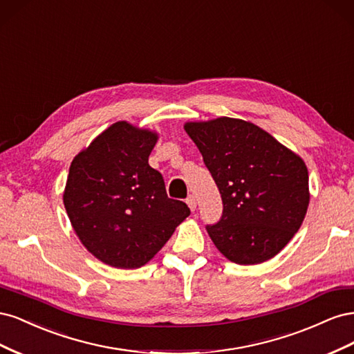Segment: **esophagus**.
<instances>
[{
    "label": "esophagus",
    "mask_w": 354,
    "mask_h": 354,
    "mask_svg": "<svg viewBox=\"0 0 354 354\" xmlns=\"http://www.w3.org/2000/svg\"><path fill=\"white\" fill-rule=\"evenodd\" d=\"M186 203H187L189 208H190L192 211H195V209H196V198H195L194 195H189V196H187Z\"/></svg>",
    "instance_id": "34e87169"
}]
</instances>
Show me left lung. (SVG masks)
<instances>
[{
    "label": "left lung",
    "mask_w": 354,
    "mask_h": 354,
    "mask_svg": "<svg viewBox=\"0 0 354 354\" xmlns=\"http://www.w3.org/2000/svg\"><path fill=\"white\" fill-rule=\"evenodd\" d=\"M223 201V216L207 232L236 264L273 259L306 217L310 194L304 160L260 127L234 118L187 122Z\"/></svg>",
    "instance_id": "left-lung-1"
}]
</instances>
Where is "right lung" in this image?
<instances>
[{"instance_id":"obj_1","label":"right lung","mask_w":354,"mask_h":354,"mask_svg":"<svg viewBox=\"0 0 354 354\" xmlns=\"http://www.w3.org/2000/svg\"><path fill=\"white\" fill-rule=\"evenodd\" d=\"M156 140L153 131L115 122L69 168L63 203L72 227L95 259L118 269L152 260L190 214L149 165Z\"/></svg>"}]
</instances>
